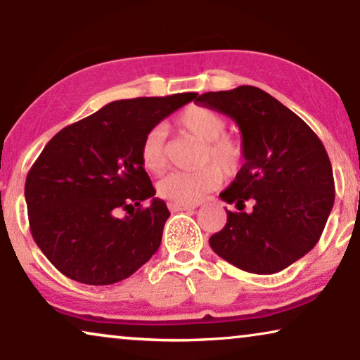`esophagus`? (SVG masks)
Segmentation results:
<instances>
[{"instance_id": "obj_1", "label": "esophagus", "mask_w": 360, "mask_h": 360, "mask_svg": "<svg viewBox=\"0 0 360 360\" xmlns=\"http://www.w3.org/2000/svg\"><path fill=\"white\" fill-rule=\"evenodd\" d=\"M171 212H181V210H186V212H191V210L198 209V204H176V202H169Z\"/></svg>"}]
</instances>
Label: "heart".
I'll use <instances>...</instances> for the list:
<instances>
[{
	"label": "heart",
	"instance_id": "obj_1",
	"mask_svg": "<svg viewBox=\"0 0 360 360\" xmlns=\"http://www.w3.org/2000/svg\"><path fill=\"white\" fill-rule=\"evenodd\" d=\"M177 127L205 143L202 165L198 171H174L162 177L158 193L176 204H198L220 183V172L232 176L243 160V146L237 138L224 135L227 120L202 105H191L177 117ZM143 167L151 174H161L166 167V131L155 127L143 136L140 145Z\"/></svg>",
	"mask_w": 360,
	"mask_h": 360
}]
</instances>
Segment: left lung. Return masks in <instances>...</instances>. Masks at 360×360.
Listing matches in <instances>:
<instances>
[{
    "label": "left lung",
    "mask_w": 360,
    "mask_h": 360,
    "mask_svg": "<svg viewBox=\"0 0 360 360\" xmlns=\"http://www.w3.org/2000/svg\"><path fill=\"white\" fill-rule=\"evenodd\" d=\"M195 102L227 115L242 131L245 162L220 199L236 204L209 238L232 265L268 275L285 270L318 243L334 204L333 166L318 135L298 115L252 85L207 92ZM247 200L252 213H243Z\"/></svg>",
    "instance_id": "8db88e82"
}]
</instances>
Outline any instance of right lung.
I'll use <instances>...</instances> for the list:
<instances>
[{"mask_svg": "<svg viewBox=\"0 0 360 360\" xmlns=\"http://www.w3.org/2000/svg\"><path fill=\"white\" fill-rule=\"evenodd\" d=\"M194 98L198 94L189 92L117 100L62 128L44 146L24 195L32 238L62 275L113 285L155 255L169 210L155 198L140 145ZM148 198L152 202L143 206Z\"/></svg>", "mask_w": 360, "mask_h": 360, "instance_id": "add662e5", "label": "right lung"}]
</instances>
